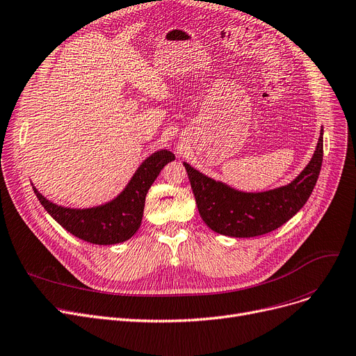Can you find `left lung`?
Returning a JSON list of instances; mask_svg holds the SVG:
<instances>
[{"instance_id": "8db88e82", "label": "left lung", "mask_w": 356, "mask_h": 356, "mask_svg": "<svg viewBox=\"0 0 356 356\" xmlns=\"http://www.w3.org/2000/svg\"><path fill=\"white\" fill-rule=\"evenodd\" d=\"M323 163V129L312 161L286 186L260 193L231 189L221 181L199 173L188 163L191 186L197 211L215 233L229 237H256L280 228L296 215L310 197Z\"/></svg>"}]
</instances>
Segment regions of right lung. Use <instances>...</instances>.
Here are the masks:
<instances>
[{"label":"right lung","instance_id":"1","mask_svg":"<svg viewBox=\"0 0 356 356\" xmlns=\"http://www.w3.org/2000/svg\"><path fill=\"white\" fill-rule=\"evenodd\" d=\"M175 160L167 149L154 152L140 167L123 192L112 202L88 208L71 209L58 207L33 191L42 207L52 218L75 237L92 244H116L131 238L143 221L145 196L163 167Z\"/></svg>","mask_w":356,"mask_h":356}]
</instances>
